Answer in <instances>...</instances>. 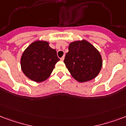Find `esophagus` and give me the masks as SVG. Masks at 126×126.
Masks as SVG:
<instances>
[{"mask_svg":"<svg viewBox=\"0 0 126 126\" xmlns=\"http://www.w3.org/2000/svg\"><path fill=\"white\" fill-rule=\"evenodd\" d=\"M64 59H65V56H63V57H61V58H60V60L63 61V60H64Z\"/></svg>","mask_w":126,"mask_h":126,"instance_id":"esophagus-1","label":"esophagus"}]
</instances>
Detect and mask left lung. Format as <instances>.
I'll list each match as a JSON object with an SVG mask.
<instances>
[{
    "label": "left lung",
    "mask_w": 126,
    "mask_h": 126,
    "mask_svg": "<svg viewBox=\"0 0 126 126\" xmlns=\"http://www.w3.org/2000/svg\"><path fill=\"white\" fill-rule=\"evenodd\" d=\"M71 76L79 82H86L97 77L103 66L101 53L87 40L69 44V52L64 59Z\"/></svg>",
    "instance_id": "obj_1"
}]
</instances>
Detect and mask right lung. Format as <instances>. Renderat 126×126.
<instances>
[{"instance_id": "right-lung-1", "label": "right lung", "mask_w": 126, "mask_h": 126, "mask_svg": "<svg viewBox=\"0 0 126 126\" xmlns=\"http://www.w3.org/2000/svg\"><path fill=\"white\" fill-rule=\"evenodd\" d=\"M59 61L57 51L49 46V42L38 40L32 42L23 52L21 68L31 80L42 82L49 78Z\"/></svg>"}]
</instances>
